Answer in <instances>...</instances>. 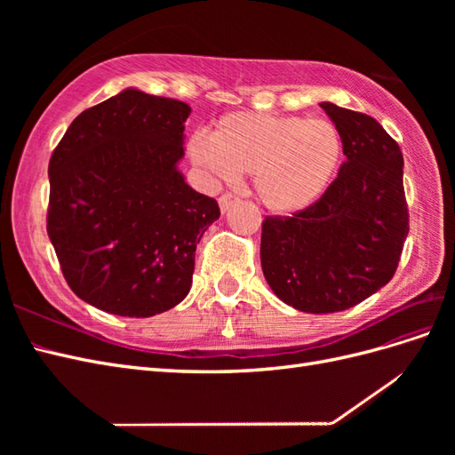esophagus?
Instances as JSON below:
<instances>
[{"label": "esophagus", "mask_w": 455, "mask_h": 455, "mask_svg": "<svg viewBox=\"0 0 455 455\" xmlns=\"http://www.w3.org/2000/svg\"><path fill=\"white\" fill-rule=\"evenodd\" d=\"M239 199L235 197V196H231V194H226V196H222L218 199V203H220V211H222V214H226L233 204H235Z\"/></svg>", "instance_id": "34e87169"}]
</instances>
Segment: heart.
<instances>
[{"mask_svg":"<svg viewBox=\"0 0 455 455\" xmlns=\"http://www.w3.org/2000/svg\"><path fill=\"white\" fill-rule=\"evenodd\" d=\"M188 157L211 180L233 182L252 174L256 197L275 214L306 211L339 169L341 134L332 121L299 116L233 112L212 136L196 132Z\"/></svg>","mask_w":455,"mask_h":455,"instance_id":"1","label":"heart"}]
</instances>
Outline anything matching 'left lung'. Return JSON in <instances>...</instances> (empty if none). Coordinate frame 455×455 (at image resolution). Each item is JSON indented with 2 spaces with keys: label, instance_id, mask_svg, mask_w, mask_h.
<instances>
[{
  "label": "left lung",
  "instance_id": "8db88e82",
  "mask_svg": "<svg viewBox=\"0 0 455 455\" xmlns=\"http://www.w3.org/2000/svg\"><path fill=\"white\" fill-rule=\"evenodd\" d=\"M346 163L306 211L266 218L259 259L271 291L304 313L361 304L387 284L408 235L403 151L366 114L321 102Z\"/></svg>",
  "mask_w": 455,
  "mask_h": 455
}]
</instances>
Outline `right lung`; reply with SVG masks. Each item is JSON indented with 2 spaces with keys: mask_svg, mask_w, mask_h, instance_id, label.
<instances>
[{
  "mask_svg": "<svg viewBox=\"0 0 455 455\" xmlns=\"http://www.w3.org/2000/svg\"><path fill=\"white\" fill-rule=\"evenodd\" d=\"M189 114L129 87L79 114L52 151L47 233L87 304L144 319L188 296L197 244L220 218L178 169Z\"/></svg>",
  "mask_w": 455,
  "mask_h": 455,
  "instance_id": "right-lung-1",
  "label": "right lung"
}]
</instances>
